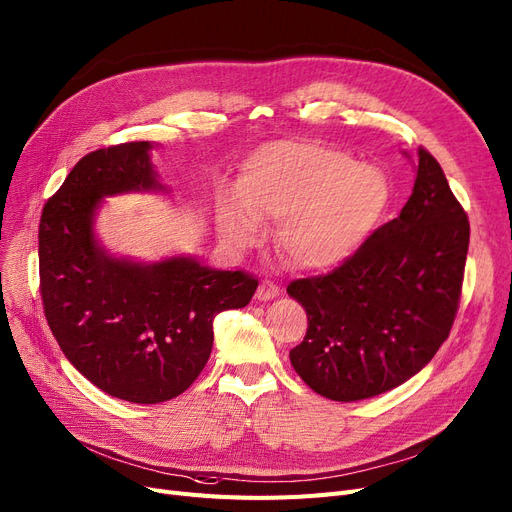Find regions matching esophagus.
<instances>
[{"label":"esophagus","instance_id":"obj_1","mask_svg":"<svg viewBox=\"0 0 512 512\" xmlns=\"http://www.w3.org/2000/svg\"><path fill=\"white\" fill-rule=\"evenodd\" d=\"M278 293H280V288H278V284H276V282H272V280H261L255 297H257L259 301H265V299H274V297H278Z\"/></svg>","mask_w":512,"mask_h":512}]
</instances>
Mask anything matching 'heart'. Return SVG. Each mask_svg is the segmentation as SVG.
I'll return each instance as SVG.
<instances>
[{
	"label": "heart",
	"instance_id": "heart-1",
	"mask_svg": "<svg viewBox=\"0 0 512 512\" xmlns=\"http://www.w3.org/2000/svg\"><path fill=\"white\" fill-rule=\"evenodd\" d=\"M242 207H226L221 232L251 247L263 224H278L276 244L303 270H328L360 249L389 205L381 169L318 142L259 148L240 177Z\"/></svg>",
	"mask_w": 512,
	"mask_h": 512
}]
</instances>
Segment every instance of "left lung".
<instances>
[{
	"label": "left lung",
	"mask_w": 512,
	"mask_h": 512,
	"mask_svg": "<svg viewBox=\"0 0 512 512\" xmlns=\"http://www.w3.org/2000/svg\"><path fill=\"white\" fill-rule=\"evenodd\" d=\"M471 226L439 163L418 150L412 196L339 268L293 280L307 311L291 364L307 387L358 402L406 383L431 362L458 314Z\"/></svg>",
	"instance_id": "1"
}]
</instances>
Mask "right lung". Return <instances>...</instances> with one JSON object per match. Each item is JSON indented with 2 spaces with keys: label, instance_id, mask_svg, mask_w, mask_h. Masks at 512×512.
<instances>
[{
  "label": "right lung",
  "instance_id": "obj_1",
  "mask_svg": "<svg viewBox=\"0 0 512 512\" xmlns=\"http://www.w3.org/2000/svg\"><path fill=\"white\" fill-rule=\"evenodd\" d=\"M148 142L98 148L43 205L39 291L62 353L104 393L159 404L184 393L205 368L219 311L247 305L259 280L175 257L140 265L108 257L94 240L102 196L154 190Z\"/></svg>",
  "mask_w": 512,
  "mask_h": 512
}]
</instances>
